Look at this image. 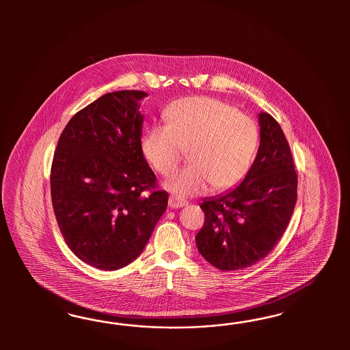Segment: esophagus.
Returning <instances> with one entry per match:
<instances>
[{
	"instance_id": "obj_1",
	"label": "esophagus",
	"mask_w": 350,
	"mask_h": 350,
	"mask_svg": "<svg viewBox=\"0 0 350 350\" xmlns=\"http://www.w3.org/2000/svg\"><path fill=\"white\" fill-rule=\"evenodd\" d=\"M170 208L172 209H177V208H182L185 205H187V202L180 199L178 196H174V195H170Z\"/></svg>"
}]
</instances>
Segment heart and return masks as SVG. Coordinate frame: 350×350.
I'll list each match as a JSON object with an SVG mask.
<instances>
[{
	"instance_id": "obj_1",
	"label": "heart",
	"mask_w": 350,
	"mask_h": 350,
	"mask_svg": "<svg viewBox=\"0 0 350 350\" xmlns=\"http://www.w3.org/2000/svg\"><path fill=\"white\" fill-rule=\"evenodd\" d=\"M165 126L148 128L141 139L144 157L161 176H170L187 148L189 167L165 186L180 196L202 193L213 186L226 190L249 172L258 146L254 120L211 97H187L164 111Z\"/></svg>"
}]
</instances>
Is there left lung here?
Returning <instances> with one entry per match:
<instances>
[{"label": "left lung", "instance_id": "8db88e82", "mask_svg": "<svg viewBox=\"0 0 350 350\" xmlns=\"http://www.w3.org/2000/svg\"><path fill=\"white\" fill-rule=\"evenodd\" d=\"M260 145L244 180L204 199V226L195 240L200 254L221 271L254 265L280 241L297 204V174L284 131L259 114Z\"/></svg>", "mask_w": 350, "mask_h": 350}]
</instances>
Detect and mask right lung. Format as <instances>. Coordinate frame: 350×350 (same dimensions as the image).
Returning <instances> with one entry per match:
<instances>
[{"mask_svg":"<svg viewBox=\"0 0 350 350\" xmlns=\"http://www.w3.org/2000/svg\"><path fill=\"white\" fill-rule=\"evenodd\" d=\"M144 91H116L64 128L51 165L60 232L81 260L104 271L133 262L168 205L141 150Z\"/></svg>","mask_w":350,"mask_h":350,"instance_id":"1","label":"right lung"}]
</instances>
